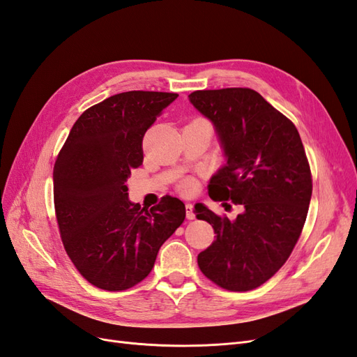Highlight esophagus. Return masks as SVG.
Listing matches in <instances>:
<instances>
[{"mask_svg": "<svg viewBox=\"0 0 357 357\" xmlns=\"http://www.w3.org/2000/svg\"><path fill=\"white\" fill-rule=\"evenodd\" d=\"M185 214H187V218H188V220H193V218L196 217V215H195L193 205H191V204H187V205H185Z\"/></svg>", "mask_w": 357, "mask_h": 357, "instance_id": "esophagus-1", "label": "esophagus"}]
</instances>
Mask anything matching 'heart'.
Instances as JSON below:
<instances>
[{"label":"heart","mask_w":357,"mask_h":357,"mask_svg":"<svg viewBox=\"0 0 357 357\" xmlns=\"http://www.w3.org/2000/svg\"><path fill=\"white\" fill-rule=\"evenodd\" d=\"M193 188H195V182L191 181V179H187V181L182 182V190L190 191V190H193Z\"/></svg>","instance_id":"obj_1"}]
</instances>
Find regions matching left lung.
Segmentation results:
<instances>
[{"label": "left lung", "instance_id": "obj_1", "mask_svg": "<svg viewBox=\"0 0 357 357\" xmlns=\"http://www.w3.org/2000/svg\"><path fill=\"white\" fill-rule=\"evenodd\" d=\"M188 98L214 123L227 158L208 195L243 206L235 220L195 206L215 232L197 255L199 268L223 289L250 291L279 271L303 231L312 196L303 143L296 125L252 89L196 90Z\"/></svg>", "mask_w": 357, "mask_h": 357}]
</instances>
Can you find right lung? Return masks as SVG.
I'll list each match as a JSON object with an SVG mask.
<instances>
[{"label":"right lung","mask_w":357,"mask_h":357,"mask_svg":"<svg viewBox=\"0 0 357 357\" xmlns=\"http://www.w3.org/2000/svg\"><path fill=\"white\" fill-rule=\"evenodd\" d=\"M178 93L132 90L78 117L54 164V208L63 245L89 283L123 291L153 268L158 250L185 218L164 196L151 209L128 199L126 179L143 162V137Z\"/></svg>","instance_id":"right-lung-1"}]
</instances>
